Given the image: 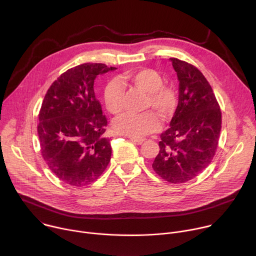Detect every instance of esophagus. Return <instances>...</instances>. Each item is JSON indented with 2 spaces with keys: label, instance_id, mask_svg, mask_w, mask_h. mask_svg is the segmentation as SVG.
Returning a JSON list of instances; mask_svg holds the SVG:
<instances>
[{
  "label": "esophagus",
  "instance_id": "34e87169",
  "mask_svg": "<svg viewBox=\"0 0 256 256\" xmlns=\"http://www.w3.org/2000/svg\"><path fill=\"white\" fill-rule=\"evenodd\" d=\"M130 140L138 144H140L146 140V138H130Z\"/></svg>",
  "mask_w": 256,
  "mask_h": 256
}]
</instances>
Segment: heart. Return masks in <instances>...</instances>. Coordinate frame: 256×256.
I'll return each mask as SVG.
<instances>
[{"label": "heart", "mask_w": 256, "mask_h": 256, "mask_svg": "<svg viewBox=\"0 0 256 256\" xmlns=\"http://www.w3.org/2000/svg\"><path fill=\"white\" fill-rule=\"evenodd\" d=\"M120 83H128L134 89L147 94L146 108H153L164 120H168L175 112L177 95L175 90L163 84V78L153 68H138L124 74ZM124 91L116 83H109L104 89V103L108 112L120 114L124 109ZM161 126L160 120L153 112L140 114H124L114 122V130L120 134L140 138L157 130Z\"/></svg>", "instance_id": "b5f03b06"}]
</instances>
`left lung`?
<instances>
[{
  "label": "left lung",
  "mask_w": 256,
  "mask_h": 256,
  "mask_svg": "<svg viewBox=\"0 0 256 256\" xmlns=\"http://www.w3.org/2000/svg\"><path fill=\"white\" fill-rule=\"evenodd\" d=\"M179 81V100L170 128L161 134L152 167L170 184H184L212 162L220 138L222 112L212 89L194 64L170 58Z\"/></svg>",
  "instance_id": "1"
}]
</instances>
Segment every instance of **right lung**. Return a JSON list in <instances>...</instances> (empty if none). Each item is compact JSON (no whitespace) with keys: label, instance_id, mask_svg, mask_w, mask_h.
I'll list each match as a JSON object with an SVG mask.
<instances>
[{"label":"right lung","instance_id":"add662e5","mask_svg":"<svg viewBox=\"0 0 256 256\" xmlns=\"http://www.w3.org/2000/svg\"><path fill=\"white\" fill-rule=\"evenodd\" d=\"M114 70L90 62L72 68L52 84L42 101L40 152L52 172L68 186L92 184L110 161V140L104 136L107 118L95 97L94 80Z\"/></svg>","mask_w":256,"mask_h":256}]
</instances>
